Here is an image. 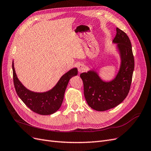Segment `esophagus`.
Masks as SVG:
<instances>
[{"mask_svg": "<svg viewBox=\"0 0 151 151\" xmlns=\"http://www.w3.org/2000/svg\"><path fill=\"white\" fill-rule=\"evenodd\" d=\"M77 68H78V71L79 72H83V71L85 70L86 67L83 64H80V65H78V67H77Z\"/></svg>", "mask_w": 151, "mask_h": 151, "instance_id": "esophagus-1", "label": "esophagus"}]
</instances>
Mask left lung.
Returning a JSON list of instances; mask_svg holds the SVG:
<instances>
[{
  "label": "left lung",
  "instance_id": "obj_1",
  "mask_svg": "<svg viewBox=\"0 0 151 151\" xmlns=\"http://www.w3.org/2000/svg\"><path fill=\"white\" fill-rule=\"evenodd\" d=\"M113 42L118 43L122 65L116 78L109 83L103 82L97 73L89 71L80 75L84 84V94L89 106L96 111H106L120 104L130 89L134 69V57L129 36L116 28Z\"/></svg>",
  "mask_w": 151,
  "mask_h": 151
}]
</instances>
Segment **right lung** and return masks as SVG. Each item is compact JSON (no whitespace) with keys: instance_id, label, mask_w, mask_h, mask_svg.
Listing matches in <instances>:
<instances>
[{"instance_id":"right-lung-1","label":"right lung","mask_w":151,"mask_h":151,"mask_svg":"<svg viewBox=\"0 0 151 151\" xmlns=\"http://www.w3.org/2000/svg\"><path fill=\"white\" fill-rule=\"evenodd\" d=\"M13 82L18 96L33 112L42 115H48L56 112L60 108L68 81L77 74L76 68H72L63 75L57 85L48 92L33 93L25 88L16 76L12 63Z\"/></svg>"}]
</instances>
